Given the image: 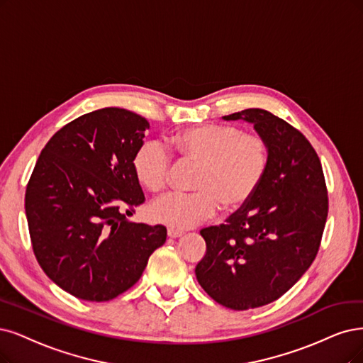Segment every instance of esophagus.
<instances>
[{
    "instance_id": "34e87169",
    "label": "esophagus",
    "mask_w": 363,
    "mask_h": 363,
    "mask_svg": "<svg viewBox=\"0 0 363 363\" xmlns=\"http://www.w3.org/2000/svg\"><path fill=\"white\" fill-rule=\"evenodd\" d=\"M184 235V230H179V229H174V227H169L167 229V236L169 238H179Z\"/></svg>"
}]
</instances>
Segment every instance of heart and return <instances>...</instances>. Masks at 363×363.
I'll list each match as a JSON object with an SVG mask.
<instances>
[{
    "label": "heart",
    "mask_w": 363,
    "mask_h": 363,
    "mask_svg": "<svg viewBox=\"0 0 363 363\" xmlns=\"http://www.w3.org/2000/svg\"><path fill=\"white\" fill-rule=\"evenodd\" d=\"M174 150L184 160L199 163L196 191H170L152 200L154 221L174 229H190L221 209H239L256 194L269 164V146L259 133L230 124H203L185 128L173 138ZM138 181L158 191L169 181L172 155L158 140H146L133 157Z\"/></svg>",
    "instance_id": "obj_1"
}]
</instances>
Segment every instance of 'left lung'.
Returning <instances> with one entry per match:
<instances>
[{"label":"left lung","mask_w":363,"mask_h":363,"mask_svg":"<svg viewBox=\"0 0 363 363\" xmlns=\"http://www.w3.org/2000/svg\"><path fill=\"white\" fill-rule=\"evenodd\" d=\"M224 119L254 124L269 146V164L247 205L225 224L200 230L206 254L196 266V277L213 301L244 311L283 296L311 266L329 199L320 158L298 128L263 109Z\"/></svg>","instance_id":"8db88e82"}]
</instances>
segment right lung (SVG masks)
Here are the masks:
<instances>
[{
  "label": "right lung",
  "mask_w": 363,
  "mask_h": 363,
  "mask_svg": "<svg viewBox=\"0 0 363 363\" xmlns=\"http://www.w3.org/2000/svg\"><path fill=\"white\" fill-rule=\"evenodd\" d=\"M146 128L143 116L119 107L79 116L50 138L26 185L35 259L79 299L106 302L127 291L166 242L164 225L127 220L145 202L133 157Z\"/></svg>",
  "instance_id": "add662e5"
}]
</instances>
